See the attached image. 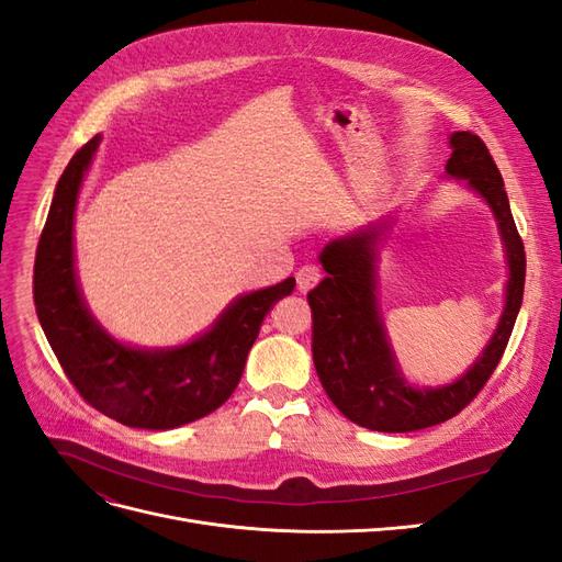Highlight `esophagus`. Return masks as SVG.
<instances>
[{"mask_svg": "<svg viewBox=\"0 0 562 562\" xmlns=\"http://www.w3.org/2000/svg\"><path fill=\"white\" fill-rule=\"evenodd\" d=\"M295 279H297V291L307 293L321 281V269L316 265H304V267L297 269Z\"/></svg>", "mask_w": 562, "mask_h": 562, "instance_id": "obj_1", "label": "esophagus"}]
</instances>
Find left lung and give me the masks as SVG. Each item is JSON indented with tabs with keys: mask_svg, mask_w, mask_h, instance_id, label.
<instances>
[{
	"mask_svg": "<svg viewBox=\"0 0 562 562\" xmlns=\"http://www.w3.org/2000/svg\"><path fill=\"white\" fill-rule=\"evenodd\" d=\"M452 155L446 173L467 180L499 223L512 277L499 326L467 375L438 389H415L401 378L389 347L378 302V246L386 225H370L321 252L328 271L307 295L312 307V351L318 380L337 411L359 427L405 434L434 427L462 413L495 372L512 337L525 288V248L516 229L499 168L490 149L471 131L450 135Z\"/></svg>",
	"mask_w": 562,
	"mask_h": 562,
	"instance_id": "left-lung-1",
	"label": "left lung"
}]
</instances>
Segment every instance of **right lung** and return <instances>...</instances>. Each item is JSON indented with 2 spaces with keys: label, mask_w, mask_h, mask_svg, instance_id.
Returning <instances> with one entry per match:
<instances>
[{
  "label": "right lung",
  "mask_w": 562,
  "mask_h": 562,
  "mask_svg": "<svg viewBox=\"0 0 562 562\" xmlns=\"http://www.w3.org/2000/svg\"><path fill=\"white\" fill-rule=\"evenodd\" d=\"M98 145L93 135L77 149L50 201L35 258L37 316L67 380L95 411L135 429H176L234 394L265 316L293 293L295 279L236 297L190 345L149 351L116 342L83 304L75 277V206Z\"/></svg>",
  "instance_id": "right-lung-1"
}]
</instances>
